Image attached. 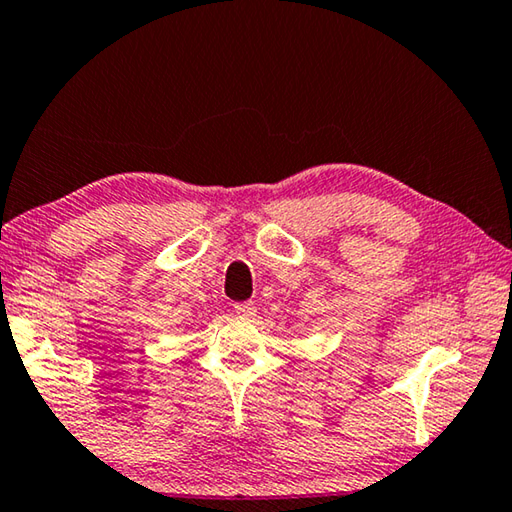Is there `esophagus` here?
<instances>
[{"label":"esophagus","mask_w":512,"mask_h":512,"mask_svg":"<svg viewBox=\"0 0 512 512\" xmlns=\"http://www.w3.org/2000/svg\"><path fill=\"white\" fill-rule=\"evenodd\" d=\"M235 314L237 316H244V318H250V316L255 314V305H253V302H237Z\"/></svg>","instance_id":"1"}]
</instances>
